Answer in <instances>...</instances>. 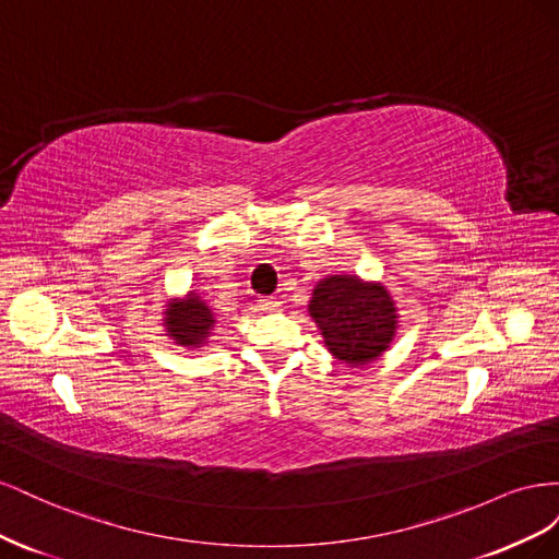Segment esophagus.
I'll return each instance as SVG.
<instances>
[{
  "label": "esophagus",
  "mask_w": 559,
  "mask_h": 559,
  "mask_svg": "<svg viewBox=\"0 0 559 559\" xmlns=\"http://www.w3.org/2000/svg\"><path fill=\"white\" fill-rule=\"evenodd\" d=\"M261 310L263 312H280L282 310V300H277V298H263L261 300Z\"/></svg>",
  "instance_id": "esophagus-1"
}]
</instances>
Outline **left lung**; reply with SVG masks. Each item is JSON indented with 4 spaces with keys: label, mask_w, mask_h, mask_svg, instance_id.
Here are the masks:
<instances>
[{
    "label": "left lung",
    "mask_w": 559,
    "mask_h": 559,
    "mask_svg": "<svg viewBox=\"0 0 559 559\" xmlns=\"http://www.w3.org/2000/svg\"><path fill=\"white\" fill-rule=\"evenodd\" d=\"M308 312L333 357L361 368L389 349L399 329V308L382 282L329 275L312 289Z\"/></svg>",
    "instance_id": "1"
}]
</instances>
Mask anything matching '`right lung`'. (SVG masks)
I'll list each match as a JSON object with an SVG mask.
<instances>
[{
    "label": "right lung",
    "instance_id": "right-lung-1",
    "mask_svg": "<svg viewBox=\"0 0 559 559\" xmlns=\"http://www.w3.org/2000/svg\"><path fill=\"white\" fill-rule=\"evenodd\" d=\"M214 324L216 317L210 302L202 300L195 292L167 300L163 312V329L175 345L189 349L205 347L210 343Z\"/></svg>",
    "mask_w": 559,
    "mask_h": 559
}]
</instances>
